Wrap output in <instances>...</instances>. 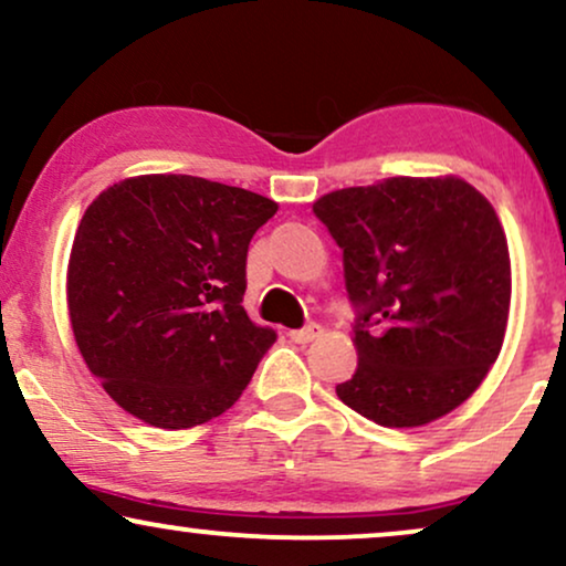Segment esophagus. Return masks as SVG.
Returning a JSON list of instances; mask_svg holds the SVG:
<instances>
[{
  "label": "esophagus",
  "instance_id": "esophagus-1",
  "mask_svg": "<svg viewBox=\"0 0 566 566\" xmlns=\"http://www.w3.org/2000/svg\"><path fill=\"white\" fill-rule=\"evenodd\" d=\"M318 334H321V326L318 324H307L303 328H295V332H290V339L297 342V345H307V342L316 339Z\"/></svg>",
  "mask_w": 566,
  "mask_h": 566
}]
</instances>
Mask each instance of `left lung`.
<instances>
[{"mask_svg":"<svg viewBox=\"0 0 566 566\" xmlns=\"http://www.w3.org/2000/svg\"><path fill=\"white\" fill-rule=\"evenodd\" d=\"M345 259L357 370L336 397L386 428L460 407L502 349L510 248L493 206L460 177H391L313 203Z\"/></svg>","mask_w":566,"mask_h":566,"instance_id":"1","label":"left lung"}]
</instances>
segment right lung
<instances>
[{
    "instance_id": "1",
    "label": "right lung",
    "mask_w": 566,
    "mask_h": 566,
    "mask_svg": "<svg viewBox=\"0 0 566 566\" xmlns=\"http://www.w3.org/2000/svg\"><path fill=\"white\" fill-rule=\"evenodd\" d=\"M274 200L190 175H140L85 209L67 266L85 366L125 412L192 428L238 402L276 342L250 321L248 245Z\"/></svg>"
}]
</instances>
